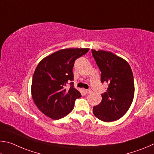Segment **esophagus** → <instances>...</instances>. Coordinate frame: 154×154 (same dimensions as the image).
Returning <instances> with one entry per match:
<instances>
[{
	"label": "esophagus",
	"mask_w": 154,
	"mask_h": 154,
	"mask_svg": "<svg viewBox=\"0 0 154 154\" xmlns=\"http://www.w3.org/2000/svg\"><path fill=\"white\" fill-rule=\"evenodd\" d=\"M85 92L87 93H92L93 91L91 89H87V90H85Z\"/></svg>",
	"instance_id": "esophagus-1"
}]
</instances>
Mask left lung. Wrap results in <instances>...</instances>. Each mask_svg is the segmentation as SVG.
Instances as JSON below:
<instances>
[{
  "label": "left lung",
  "mask_w": 154,
  "mask_h": 154,
  "mask_svg": "<svg viewBox=\"0 0 154 154\" xmlns=\"http://www.w3.org/2000/svg\"><path fill=\"white\" fill-rule=\"evenodd\" d=\"M91 51L101 72V82L108 85L106 92L101 94V103L93 107V114L103 122L117 120L126 114L133 100V72L127 61L114 53L102 50Z\"/></svg>",
  "instance_id": "8db88e82"
}]
</instances>
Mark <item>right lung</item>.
Here are the masks:
<instances>
[{
    "mask_svg": "<svg viewBox=\"0 0 154 154\" xmlns=\"http://www.w3.org/2000/svg\"><path fill=\"white\" fill-rule=\"evenodd\" d=\"M89 48H66L46 57L32 78V99L40 111L53 120L66 116L74 109L81 94L74 87L72 69L75 61ZM70 82V87H65Z\"/></svg>",
    "mask_w": 154,
    "mask_h": 154,
    "instance_id": "1",
    "label": "right lung"
}]
</instances>
